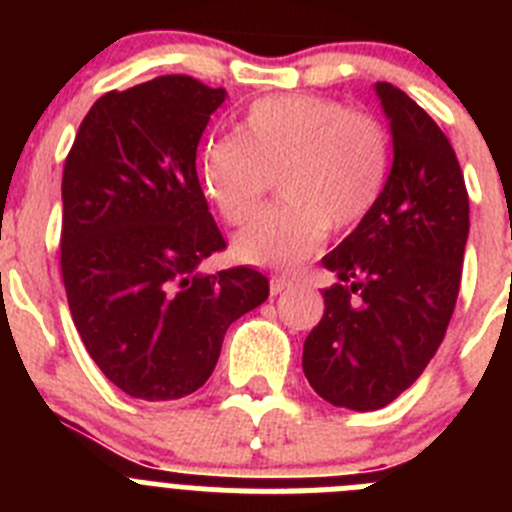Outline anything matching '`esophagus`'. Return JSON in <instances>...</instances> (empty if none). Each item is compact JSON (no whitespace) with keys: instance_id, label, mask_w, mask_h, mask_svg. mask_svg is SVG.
I'll return each instance as SVG.
<instances>
[{"instance_id":"1","label":"esophagus","mask_w":512,"mask_h":512,"mask_svg":"<svg viewBox=\"0 0 512 512\" xmlns=\"http://www.w3.org/2000/svg\"><path fill=\"white\" fill-rule=\"evenodd\" d=\"M289 287H292V279H287V277H271V284H269L271 297L282 295V292H287Z\"/></svg>"}]
</instances>
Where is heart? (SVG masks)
<instances>
[{
    "instance_id": "heart-1",
    "label": "heart",
    "mask_w": 512,
    "mask_h": 512,
    "mask_svg": "<svg viewBox=\"0 0 512 512\" xmlns=\"http://www.w3.org/2000/svg\"><path fill=\"white\" fill-rule=\"evenodd\" d=\"M390 158V135L374 117L336 99L282 94L253 102L233 138L202 148L200 179L225 223L241 225L277 174L282 200L235 235L233 253L246 264L295 266L325 230L346 233L372 215Z\"/></svg>"
}]
</instances>
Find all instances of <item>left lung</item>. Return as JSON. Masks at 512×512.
<instances>
[{"label":"left lung","mask_w":512,"mask_h":512,"mask_svg":"<svg viewBox=\"0 0 512 512\" xmlns=\"http://www.w3.org/2000/svg\"><path fill=\"white\" fill-rule=\"evenodd\" d=\"M392 169L382 200L323 266L325 312L305 338L302 369L336 408L379 410L408 390L441 346L469 238V197L449 138L387 81Z\"/></svg>","instance_id":"left-lung-1"}]
</instances>
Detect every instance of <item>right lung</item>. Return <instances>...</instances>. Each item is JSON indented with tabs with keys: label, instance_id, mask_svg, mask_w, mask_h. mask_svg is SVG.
I'll use <instances>...</instances> for the list:
<instances>
[{
	"label": "right lung",
	"instance_id": "obj_1",
	"mask_svg": "<svg viewBox=\"0 0 512 512\" xmlns=\"http://www.w3.org/2000/svg\"><path fill=\"white\" fill-rule=\"evenodd\" d=\"M225 97L192 76L107 92L63 166L71 318L104 377L135 400L200 390L228 325L269 297L256 269L202 271L225 241L197 179V146Z\"/></svg>",
	"mask_w": 512,
	"mask_h": 512
}]
</instances>
